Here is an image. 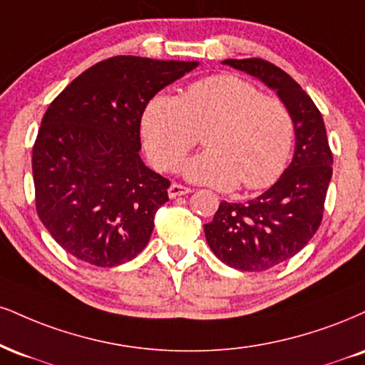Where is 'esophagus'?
<instances>
[{"mask_svg": "<svg viewBox=\"0 0 365 365\" xmlns=\"http://www.w3.org/2000/svg\"><path fill=\"white\" fill-rule=\"evenodd\" d=\"M190 192H192V188H190V187L180 185V183H171L170 188H168V195H170V199H177V197L187 195V194H190Z\"/></svg>", "mask_w": 365, "mask_h": 365, "instance_id": "obj_1", "label": "esophagus"}]
</instances>
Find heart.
I'll list each match as a JSON object with an SVG mask.
<instances>
[{
	"label": "heart",
	"mask_w": 365,
	"mask_h": 365,
	"mask_svg": "<svg viewBox=\"0 0 365 365\" xmlns=\"http://www.w3.org/2000/svg\"><path fill=\"white\" fill-rule=\"evenodd\" d=\"M205 130L200 155L182 166L194 182L245 190L274 185L287 166L294 122L282 100L236 74L192 83L178 96L158 93L144 107L140 134L160 170H175Z\"/></svg>",
	"instance_id": "b5f03b06"
}]
</instances>
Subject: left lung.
<instances>
[{
    "label": "left lung",
    "instance_id": "8db88e82",
    "mask_svg": "<svg viewBox=\"0 0 365 365\" xmlns=\"http://www.w3.org/2000/svg\"><path fill=\"white\" fill-rule=\"evenodd\" d=\"M222 64L277 91L294 122L296 151L282 177L248 202L222 200L212 221L204 225L205 240L219 260L243 272H263L299 253L318 231L333 155L318 107L287 73L258 57Z\"/></svg>",
    "mask_w": 365,
    "mask_h": 365
}]
</instances>
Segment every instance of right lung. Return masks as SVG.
Listing matches in <instances>:
<instances>
[{"instance_id": "1", "label": "right lung", "mask_w": 365, "mask_h": 365, "mask_svg": "<svg viewBox=\"0 0 365 365\" xmlns=\"http://www.w3.org/2000/svg\"><path fill=\"white\" fill-rule=\"evenodd\" d=\"M195 61L115 56L56 96L32 149L35 207L66 252L115 267L143 252L170 180L143 163L140 117L158 91Z\"/></svg>"}]
</instances>
